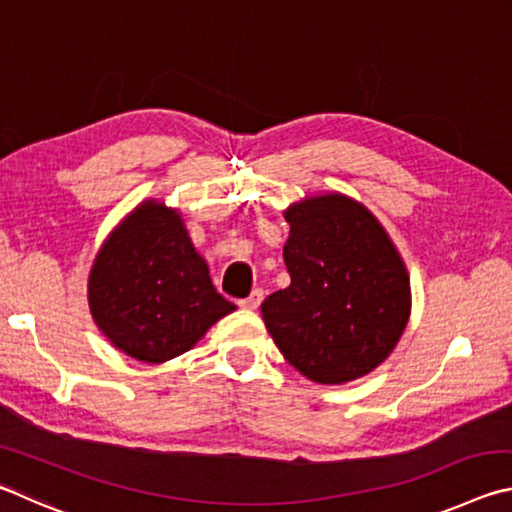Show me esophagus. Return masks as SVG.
I'll use <instances>...</instances> for the list:
<instances>
[{
	"instance_id": "obj_1",
	"label": "esophagus",
	"mask_w": 512,
	"mask_h": 512,
	"mask_svg": "<svg viewBox=\"0 0 512 512\" xmlns=\"http://www.w3.org/2000/svg\"><path fill=\"white\" fill-rule=\"evenodd\" d=\"M262 300H264V291L262 289H253V293H250L248 298L241 300V307H244V309H257L259 305H262Z\"/></svg>"
}]
</instances>
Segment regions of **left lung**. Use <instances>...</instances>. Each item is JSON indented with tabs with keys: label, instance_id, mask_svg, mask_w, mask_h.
Returning <instances> with one entry per match:
<instances>
[{
	"label": "left lung",
	"instance_id": "1",
	"mask_svg": "<svg viewBox=\"0 0 512 512\" xmlns=\"http://www.w3.org/2000/svg\"><path fill=\"white\" fill-rule=\"evenodd\" d=\"M284 219L291 284L262 302L268 332L311 381L368 375L409 323L411 287L400 253L375 216L348 196L307 198Z\"/></svg>",
	"mask_w": 512,
	"mask_h": 512
}]
</instances>
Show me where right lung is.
I'll return each mask as SVG.
<instances>
[{
	"label": "right lung",
	"mask_w": 512,
	"mask_h": 512,
	"mask_svg": "<svg viewBox=\"0 0 512 512\" xmlns=\"http://www.w3.org/2000/svg\"><path fill=\"white\" fill-rule=\"evenodd\" d=\"M88 296L112 345L146 363L187 352L237 309L214 289L180 214L155 201L137 207L103 244Z\"/></svg>",
	"instance_id": "1"
}]
</instances>
